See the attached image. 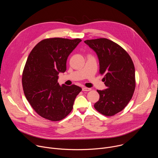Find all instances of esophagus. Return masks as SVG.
<instances>
[{"mask_svg":"<svg viewBox=\"0 0 158 158\" xmlns=\"http://www.w3.org/2000/svg\"><path fill=\"white\" fill-rule=\"evenodd\" d=\"M82 89L83 91H91V88H87V87H83Z\"/></svg>","mask_w":158,"mask_h":158,"instance_id":"1","label":"esophagus"}]
</instances>
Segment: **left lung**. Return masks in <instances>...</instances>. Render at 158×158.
Returning a JSON list of instances; mask_svg holds the SVG:
<instances>
[{
    "instance_id": "8db88e82",
    "label": "left lung",
    "mask_w": 158,
    "mask_h": 158,
    "mask_svg": "<svg viewBox=\"0 0 158 158\" xmlns=\"http://www.w3.org/2000/svg\"><path fill=\"white\" fill-rule=\"evenodd\" d=\"M84 42L97 54L99 73L104 76L107 89L98 90L99 99L94 108L103 115L112 116L121 111L131 99L136 86L133 62L120 46L105 38Z\"/></svg>"
}]
</instances>
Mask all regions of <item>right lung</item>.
Returning <instances> with one entry per match:
<instances>
[{
  "mask_svg": "<svg viewBox=\"0 0 158 158\" xmlns=\"http://www.w3.org/2000/svg\"><path fill=\"white\" fill-rule=\"evenodd\" d=\"M82 41L51 38L39 42L31 52L22 74V86L27 100L41 117L60 121L71 112L82 89L60 85L59 74L66 71L68 56Z\"/></svg>",
  "mask_w": 158,
  "mask_h": 158,
  "instance_id": "add662e5",
  "label": "right lung"
}]
</instances>
